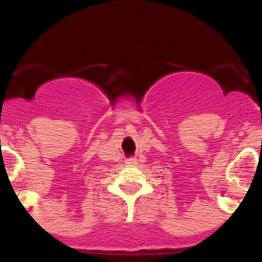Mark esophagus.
Masks as SVG:
<instances>
[{"mask_svg": "<svg viewBox=\"0 0 262 262\" xmlns=\"http://www.w3.org/2000/svg\"><path fill=\"white\" fill-rule=\"evenodd\" d=\"M136 163H138V161H136V159H133V157L126 160V164H128V165H136Z\"/></svg>", "mask_w": 262, "mask_h": 262, "instance_id": "esophagus-1", "label": "esophagus"}]
</instances>
